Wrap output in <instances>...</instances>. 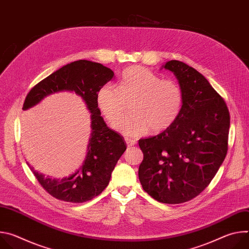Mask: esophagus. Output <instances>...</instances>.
Returning <instances> with one entry per match:
<instances>
[{"label":"esophagus","mask_w":249,"mask_h":249,"mask_svg":"<svg viewBox=\"0 0 249 249\" xmlns=\"http://www.w3.org/2000/svg\"><path fill=\"white\" fill-rule=\"evenodd\" d=\"M125 141H126V143H127L128 146H134V145H136V143H137L136 140L131 139V138H128V137L125 138Z\"/></svg>","instance_id":"esophagus-1"}]
</instances>
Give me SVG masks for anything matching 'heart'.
Returning <instances> with one entry per match:
<instances>
[{
	"instance_id": "obj_1",
	"label": "heart",
	"mask_w": 249,
	"mask_h": 249,
	"mask_svg": "<svg viewBox=\"0 0 249 249\" xmlns=\"http://www.w3.org/2000/svg\"><path fill=\"white\" fill-rule=\"evenodd\" d=\"M129 101L131 114L113 127L125 136L139 137L149 130L160 133L168 129L180 115L183 93L176 82L162 80L144 67L133 66L124 71L118 88L104 85L96 94L97 107L109 122L120 118Z\"/></svg>"
}]
</instances>
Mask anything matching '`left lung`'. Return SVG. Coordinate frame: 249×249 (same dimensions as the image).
<instances>
[{
  "instance_id": "obj_1",
  "label": "left lung",
  "mask_w": 249,
  "mask_h": 249,
  "mask_svg": "<svg viewBox=\"0 0 249 249\" xmlns=\"http://www.w3.org/2000/svg\"><path fill=\"white\" fill-rule=\"evenodd\" d=\"M176 77L183 93L179 117L159 135L141 139L139 166L143 189L165 204L199 195L214 178L228 152L230 112L207 79L183 62L161 66Z\"/></svg>"
}]
</instances>
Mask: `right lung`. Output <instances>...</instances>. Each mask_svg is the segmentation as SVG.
<instances>
[{
    "label": "right lung",
    "instance_id": "obj_1",
    "mask_svg": "<svg viewBox=\"0 0 249 249\" xmlns=\"http://www.w3.org/2000/svg\"><path fill=\"white\" fill-rule=\"evenodd\" d=\"M113 77V71L107 67L79 60L57 70L32 88L25 97L22 110L37 105L51 94L61 91L75 92L85 101L90 113L91 133L87 156L74 173L62 179L51 178L34 170L27 162L41 186L58 200L83 203L99 195L108 185L111 173L126 150L123 137L107 127L96 103L99 89Z\"/></svg>",
    "mask_w": 249,
    "mask_h": 249
}]
</instances>
